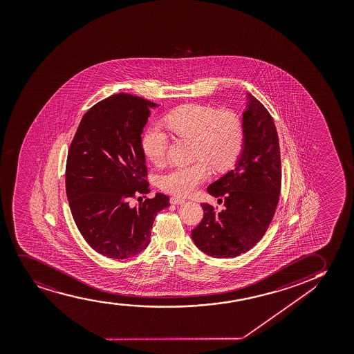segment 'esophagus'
I'll list each match as a JSON object with an SVG mask.
<instances>
[{
    "mask_svg": "<svg viewBox=\"0 0 354 354\" xmlns=\"http://www.w3.org/2000/svg\"><path fill=\"white\" fill-rule=\"evenodd\" d=\"M185 199H181V198H178V196H171V204L173 205H181L185 203Z\"/></svg>",
    "mask_w": 354,
    "mask_h": 354,
    "instance_id": "34e87169",
    "label": "esophagus"
}]
</instances>
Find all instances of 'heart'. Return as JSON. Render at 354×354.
<instances>
[{"label":"heart","mask_w":354,"mask_h":354,"mask_svg":"<svg viewBox=\"0 0 354 354\" xmlns=\"http://www.w3.org/2000/svg\"><path fill=\"white\" fill-rule=\"evenodd\" d=\"M167 127L175 136L194 140L193 158L198 161L188 166L171 168L161 176V187L175 196L192 194L209 175V167L227 169L235 162L243 142V122L230 109L209 106L183 105L165 117ZM142 150L155 166H162L167 158L168 136L161 125L153 124L142 137Z\"/></svg>","instance_id":"heart-1"}]
</instances>
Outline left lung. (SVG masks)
<instances>
[{"label":"left lung","instance_id":"obj_1","mask_svg":"<svg viewBox=\"0 0 354 354\" xmlns=\"http://www.w3.org/2000/svg\"><path fill=\"white\" fill-rule=\"evenodd\" d=\"M243 147L235 168L211 183L207 192L224 199V209L201 204L204 217L192 230L201 252L234 258L248 252L270 227L281 186L279 138L266 107L247 93ZM222 201V199H218Z\"/></svg>","mask_w":354,"mask_h":354}]
</instances>
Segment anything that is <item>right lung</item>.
Instances as JSON below:
<instances>
[{
    "instance_id": "1",
    "label": "right lung",
    "mask_w": 354,
    "mask_h": 354,
    "mask_svg": "<svg viewBox=\"0 0 354 354\" xmlns=\"http://www.w3.org/2000/svg\"><path fill=\"white\" fill-rule=\"evenodd\" d=\"M158 106L127 93L109 96L88 109L70 145L66 189L71 214L88 245L107 258L145 250L153 219L169 206L162 193L131 204L150 192L140 135L150 109Z\"/></svg>"
}]
</instances>
